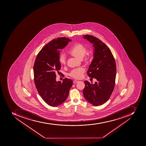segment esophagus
<instances>
[{
  "label": "esophagus",
  "mask_w": 146,
  "mask_h": 146,
  "mask_svg": "<svg viewBox=\"0 0 146 146\" xmlns=\"http://www.w3.org/2000/svg\"><path fill=\"white\" fill-rule=\"evenodd\" d=\"M78 81H77V80H74V81H73V83H74V84H77V83H78Z\"/></svg>",
  "instance_id": "esophagus-1"
}]
</instances>
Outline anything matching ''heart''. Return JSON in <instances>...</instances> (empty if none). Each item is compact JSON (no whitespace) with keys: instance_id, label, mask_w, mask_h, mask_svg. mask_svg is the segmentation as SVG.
Segmentation results:
<instances>
[{"instance_id":"obj_1","label":"heart","mask_w":146,"mask_h":146,"mask_svg":"<svg viewBox=\"0 0 146 146\" xmlns=\"http://www.w3.org/2000/svg\"><path fill=\"white\" fill-rule=\"evenodd\" d=\"M87 51V47L83 44L76 43L74 44L71 49L69 50V54L71 55L82 59L85 65L88 66L90 64L92 58V54L90 53H86ZM59 62L61 64L65 65L66 63V58L64 53H62L59 56ZM85 72V69L83 68H78L72 70L69 75L75 79H80L83 77Z\"/></svg>"}]
</instances>
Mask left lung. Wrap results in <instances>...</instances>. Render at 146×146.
I'll return each instance as SVG.
<instances>
[{"label": "left lung", "instance_id": "obj_1", "mask_svg": "<svg viewBox=\"0 0 146 146\" xmlns=\"http://www.w3.org/2000/svg\"><path fill=\"white\" fill-rule=\"evenodd\" d=\"M94 44V59L87 74L91 79L96 78L95 84L84 81V97L93 106L103 105L110 98L115 86L116 66L114 56L110 48L96 37L86 35L83 36Z\"/></svg>", "mask_w": 146, "mask_h": 146}]
</instances>
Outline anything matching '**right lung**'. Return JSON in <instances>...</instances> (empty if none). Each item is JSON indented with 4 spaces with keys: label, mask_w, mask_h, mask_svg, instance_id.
Listing matches in <instances>:
<instances>
[{
    "label": "right lung",
    "mask_w": 146,
    "mask_h": 146,
    "mask_svg": "<svg viewBox=\"0 0 146 146\" xmlns=\"http://www.w3.org/2000/svg\"><path fill=\"white\" fill-rule=\"evenodd\" d=\"M71 40L65 37L53 39L40 50L35 61L34 79L37 90L44 101L53 107L65 101L72 85L69 78L63 79L62 83L56 80V74L61 68L60 51Z\"/></svg>",
    "instance_id": "add662e5"
}]
</instances>
